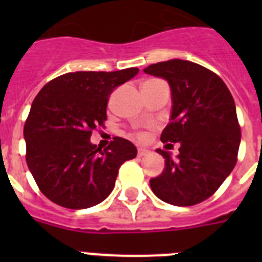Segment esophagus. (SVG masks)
<instances>
[{
	"mask_svg": "<svg viewBox=\"0 0 262 262\" xmlns=\"http://www.w3.org/2000/svg\"><path fill=\"white\" fill-rule=\"evenodd\" d=\"M148 149H145V148H139V149H137V155L140 156V158H141V156H145L148 154Z\"/></svg>",
	"mask_w": 262,
	"mask_h": 262,
	"instance_id": "34e87169",
	"label": "esophagus"
}]
</instances>
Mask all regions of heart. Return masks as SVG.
I'll list each match as a JSON object with an SVG mask.
<instances>
[{"instance_id":"1","label":"heart","mask_w":262,"mask_h":262,"mask_svg":"<svg viewBox=\"0 0 262 262\" xmlns=\"http://www.w3.org/2000/svg\"><path fill=\"white\" fill-rule=\"evenodd\" d=\"M143 137H144V136H143V135H140V139H143Z\"/></svg>"}]
</instances>
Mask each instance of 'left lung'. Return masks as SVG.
Instances as JSON below:
<instances>
[{"mask_svg": "<svg viewBox=\"0 0 262 262\" xmlns=\"http://www.w3.org/2000/svg\"><path fill=\"white\" fill-rule=\"evenodd\" d=\"M145 73L163 77L171 87V122L162 143H179L178 159L164 158V171L149 181L164 203L190 207L209 199L238 160L241 126L231 92L219 76L199 63L170 59L152 63Z\"/></svg>", "mask_w": 262, "mask_h": 262, "instance_id": "8db88e82", "label": "left lung"}]
</instances>
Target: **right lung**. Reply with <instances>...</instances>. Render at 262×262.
Returning <instances> with one entry per match:
<instances>
[{
  "label": "right lung",
  "mask_w": 262,
  "mask_h": 262,
  "mask_svg": "<svg viewBox=\"0 0 262 262\" xmlns=\"http://www.w3.org/2000/svg\"><path fill=\"white\" fill-rule=\"evenodd\" d=\"M137 73V68L65 73L39 91L24 125L26 160L39 190L53 203L69 209L102 203L121 164L136 158V147L122 137L103 151L90 139L104 126L111 92Z\"/></svg>",
  "instance_id": "1"
}]
</instances>
